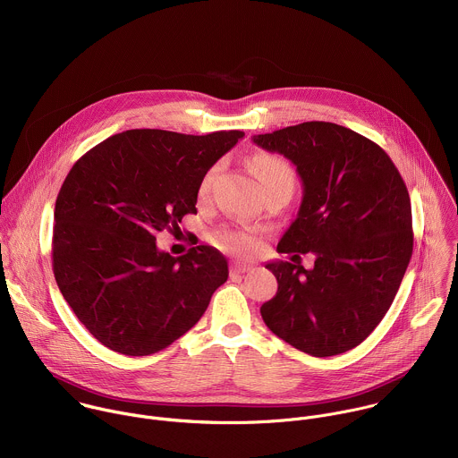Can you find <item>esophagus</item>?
Masks as SVG:
<instances>
[{
  "instance_id": "1",
  "label": "esophagus",
  "mask_w": 458,
  "mask_h": 458,
  "mask_svg": "<svg viewBox=\"0 0 458 458\" xmlns=\"http://www.w3.org/2000/svg\"><path fill=\"white\" fill-rule=\"evenodd\" d=\"M252 268V265H249V263H233L231 265V274H245V272H249Z\"/></svg>"
}]
</instances>
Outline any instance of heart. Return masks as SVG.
I'll use <instances>...</instances> for the list:
<instances>
[{"label": "heart", "instance_id": "1", "mask_svg": "<svg viewBox=\"0 0 458 458\" xmlns=\"http://www.w3.org/2000/svg\"><path fill=\"white\" fill-rule=\"evenodd\" d=\"M250 168L254 172V175L258 177L263 193L268 190H276V188H290L293 190L295 184V174L292 165L276 154H256L250 159ZM216 166H213L200 181L199 186V195L200 197H208L216 175ZM216 243L229 250V252H236V254H247L254 249L256 245V236L250 231L245 229H222L216 233Z\"/></svg>", "mask_w": 458, "mask_h": 458}]
</instances>
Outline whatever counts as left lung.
Wrapping results in <instances>:
<instances>
[{
  "instance_id": "1",
  "label": "left lung",
  "mask_w": 458,
  "mask_h": 458,
  "mask_svg": "<svg viewBox=\"0 0 458 458\" xmlns=\"http://www.w3.org/2000/svg\"><path fill=\"white\" fill-rule=\"evenodd\" d=\"M265 151L283 154L302 179L297 218L270 261L277 293L261 305L267 327L314 357L360 344L393 304L412 256L407 186L382 148L332 123H304L256 135ZM315 254L310 271L294 259Z\"/></svg>"
}]
</instances>
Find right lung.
I'll return each instance as SVG.
<instances>
[{"instance_id":"obj_1","label":"right lung","mask_w":458,"mask_h":458,"mask_svg":"<svg viewBox=\"0 0 458 458\" xmlns=\"http://www.w3.org/2000/svg\"><path fill=\"white\" fill-rule=\"evenodd\" d=\"M243 137L128 130L72 165L55 204L53 274L78 319L110 350L142 357L166 348L227 281V259L215 247L172 258L157 250L156 233L197 213L202 177Z\"/></svg>"}]
</instances>
